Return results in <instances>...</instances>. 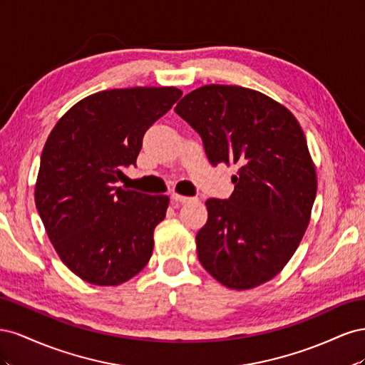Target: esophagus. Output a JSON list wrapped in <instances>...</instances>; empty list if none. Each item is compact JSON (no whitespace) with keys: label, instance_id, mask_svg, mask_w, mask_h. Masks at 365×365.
<instances>
[{"label":"esophagus","instance_id":"esophagus-1","mask_svg":"<svg viewBox=\"0 0 365 365\" xmlns=\"http://www.w3.org/2000/svg\"><path fill=\"white\" fill-rule=\"evenodd\" d=\"M172 200L175 202H180V204H189V202H193L196 201V197H189V196H182L180 193H173L172 195Z\"/></svg>","mask_w":365,"mask_h":365}]
</instances>
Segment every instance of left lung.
<instances>
[{"label": "left lung", "mask_w": 365, "mask_h": 365, "mask_svg": "<svg viewBox=\"0 0 365 365\" xmlns=\"http://www.w3.org/2000/svg\"><path fill=\"white\" fill-rule=\"evenodd\" d=\"M175 113L201 135L210 163L239 168L233 195L205 202L197 259L230 289L267 283L300 245L317 195L300 123L271 97L237 85H204Z\"/></svg>", "instance_id": "obj_1"}]
</instances>
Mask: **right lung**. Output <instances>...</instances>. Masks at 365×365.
I'll list each match as a JSON object with an SVG mask.
<instances>
[{
    "mask_svg": "<svg viewBox=\"0 0 365 365\" xmlns=\"http://www.w3.org/2000/svg\"><path fill=\"white\" fill-rule=\"evenodd\" d=\"M181 96L175 86L101 91L70 108L50 132L35 202L58 256L82 280L117 286L148 264L169 196L115 182L120 168L135 164L145 132Z\"/></svg>",
    "mask_w": 365,
    "mask_h": 365,
    "instance_id": "1",
    "label": "right lung"
}]
</instances>
